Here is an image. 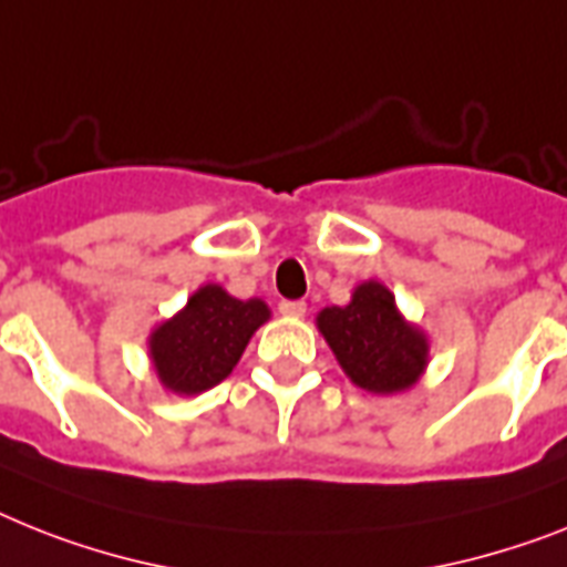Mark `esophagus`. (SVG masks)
I'll list each match as a JSON object with an SVG mask.
<instances>
[{"label": "esophagus", "instance_id": "esophagus-1", "mask_svg": "<svg viewBox=\"0 0 567 567\" xmlns=\"http://www.w3.org/2000/svg\"><path fill=\"white\" fill-rule=\"evenodd\" d=\"M278 310H280V316L301 318L303 312H307V303H303V301H280Z\"/></svg>", "mask_w": 567, "mask_h": 567}]
</instances>
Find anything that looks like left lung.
I'll return each instance as SVG.
<instances>
[{"instance_id":"8db88e82","label":"left lung","mask_w":567,"mask_h":567,"mask_svg":"<svg viewBox=\"0 0 567 567\" xmlns=\"http://www.w3.org/2000/svg\"><path fill=\"white\" fill-rule=\"evenodd\" d=\"M316 321L341 371L371 394L409 391L429 364V339L379 280L359 284L348 307H324Z\"/></svg>"}]
</instances>
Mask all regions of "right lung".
Wrapping results in <instances>:
<instances>
[{
  "label": "right lung",
  "instance_id": "1",
  "mask_svg": "<svg viewBox=\"0 0 567 567\" xmlns=\"http://www.w3.org/2000/svg\"><path fill=\"white\" fill-rule=\"evenodd\" d=\"M264 321H269V307L260 298L240 301L217 284H205L190 295L185 310L150 333L158 382L185 396L219 385Z\"/></svg>",
  "mask_w": 567,
  "mask_h": 567
}]
</instances>
